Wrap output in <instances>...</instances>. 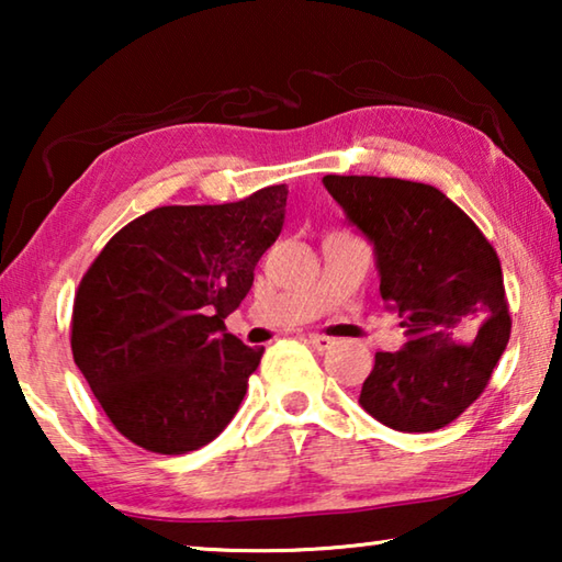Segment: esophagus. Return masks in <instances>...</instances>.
Instances as JSON below:
<instances>
[{"label": "esophagus", "instance_id": "esophagus-1", "mask_svg": "<svg viewBox=\"0 0 562 562\" xmlns=\"http://www.w3.org/2000/svg\"><path fill=\"white\" fill-rule=\"evenodd\" d=\"M310 345L315 347V349H319V351H325V349H329L331 345H335V339L327 337V335H310Z\"/></svg>", "mask_w": 562, "mask_h": 562}]
</instances>
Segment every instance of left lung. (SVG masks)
I'll return each instance as SVG.
<instances>
[{"mask_svg": "<svg viewBox=\"0 0 562 562\" xmlns=\"http://www.w3.org/2000/svg\"><path fill=\"white\" fill-rule=\"evenodd\" d=\"M322 180L374 243L379 292L406 327L404 349L376 351L359 404L394 431L443 429L483 394L508 345L498 255L439 188L376 176Z\"/></svg>", "mask_w": 562, "mask_h": 562, "instance_id": "1", "label": "left lung"}]
</instances>
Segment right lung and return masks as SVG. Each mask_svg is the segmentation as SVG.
Wrapping results in <instances>:
<instances>
[{
	"instance_id": "right-lung-1",
	"label": "right lung",
	"mask_w": 562,
	"mask_h": 562,
	"mask_svg": "<svg viewBox=\"0 0 562 562\" xmlns=\"http://www.w3.org/2000/svg\"><path fill=\"white\" fill-rule=\"evenodd\" d=\"M288 188L225 205H164L103 245L74 297L71 351L109 422L140 449H201L240 408L262 351L225 317L278 240Z\"/></svg>"
}]
</instances>
